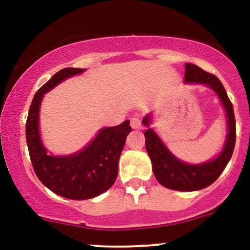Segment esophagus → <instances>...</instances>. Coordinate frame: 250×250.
<instances>
[{"instance_id": "1", "label": "esophagus", "mask_w": 250, "mask_h": 250, "mask_svg": "<svg viewBox=\"0 0 250 250\" xmlns=\"http://www.w3.org/2000/svg\"><path fill=\"white\" fill-rule=\"evenodd\" d=\"M130 125L133 129H141L142 128V123H141V119L139 116H134L130 119Z\"/></svg>"}]
</instances>
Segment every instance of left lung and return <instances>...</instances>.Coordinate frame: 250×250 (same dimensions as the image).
<instances>
[{
	"label": "left lung",
	"instance_id": "8db88e82",
	"mask_svg": "<svg viewBox=\"0 0 250 250\" xmlns=\"http://www.w3.org/2000/svg\"><path fill=\"white\" fill-rule=\"evenodd\" d=\"M185 81L209 85L216 91L221 102L223 103L228 116V136L222 153L213 161L203 165H187L177 160L150 128L145 131L146 149L153 163L155 177L163 187L179 191H194L210 186L225 170L234 151L235 141H236V127H235L233 104L227 95L225 87L216 76L201 69L197 65L187 63ZM149 122L150 117L146 116L143 119L145 125H149Z\"/></svg>",
	"mask_w": 250,
	"mask_h": 250
}]
</instances>
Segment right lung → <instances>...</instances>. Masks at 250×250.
Returning <instances> with one entry per match:
<instances>
[{
  "label": "right lung",
  "instance_id": "1",
  "mask_svg": "<svg viewBox=\"0 0 250 250\" xmlns=\"http://www.w3.org/2000/svg\"><path fill=\"white\" fill-rule=\"evenodd\" d=\"M82 71L80 68H64L57 71L37 90L25 123L28 150L36 176L53 193L70 200L93 199L114 185L120 155L125 137L131 131L129 121H125L116 127L102 129L95 140L79 154L64 157L47 154L39 133V109L43 94L67 77Z\"/></svg>",
  "mask_w": 250,
  "mask_h": 250
}]
</instances>
